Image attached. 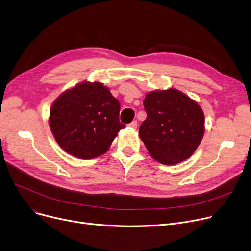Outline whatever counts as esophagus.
Here are the masks:
<instances>
[{
	"instance_id": "1",
	"label": "esophagus",
	"mask_w": 251,
	"mask_h": 251,
	"mask_svg": "<svg viewBox=\"0 0 251 251\" xmlns=\"http://www.w3.org/2000/svg\"><path fill=\"white\" fill-rule=\"evenodd\" d=\"M128 126L131 127V128H134V129H137V127H138V122H137V121L131 122V123L128 125Z\"/></svg>"
}]
</instances>
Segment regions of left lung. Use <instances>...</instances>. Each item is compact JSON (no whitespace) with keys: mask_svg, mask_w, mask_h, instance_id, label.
Instances as JSON below:
<instances>
[{"mask_svg":"<svg viewBox=\"0 0 251 251\" xmlns=\"http://www.w3.org/2000/svg\"><path fill=\"white\" fill-rule=\"evenodd\" d=\"M144 106L147 119L139 136L153 159L175 165L196 152L204 134V114L197 101L171 87L147 93Z\"/></svg>","mask_w":251,"mask_h":251,"instance_id":"8db88e82","label":"left lung"}]
</instances>
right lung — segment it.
I'll return each instance as SVG.
<instances>
[{"mask_svg":"<svg viewBox=\"0 0 251 251\" xmlns=\"http://www.w3.org/2000/svg\"><path fill=\"white\" fill-rule=\"evenodd\" d=\"M120 101L100 82L83 81L64 91L50 106L49 124L54 140L68 154L89 160L105 154L126 127Z\"/></svg>","mask_w":251,"mask_h":251,"instance_id":"add662e5","label":"right lung"}]
</instances>
